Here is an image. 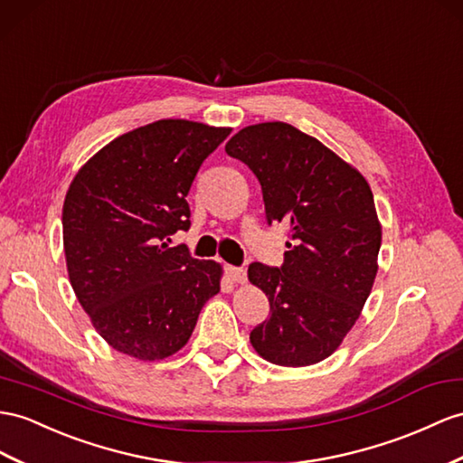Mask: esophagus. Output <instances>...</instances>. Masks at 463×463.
<instances>
[{
  "mask_svg": "<svg viewBox=\"0 0 463 463\" xmlns=\"http://www.w3.org/2000/svg\"><path fill=\"white\" fill-rule=\"evenodd\" d=\"M227 276H229V279H231L232 283H244V281H246V269L229 266V268H227Z\"/></svg>",
  "mask_w": 463,
  "mask_h": 463,
  "instance_id": "34e87169",
  "label": "esophagus"
}]
</instances>
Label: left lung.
Instances as JSON below:
<instances>
[{"instance_id":"8db88e82","label":"left lung","mask_w":463,"mask_h":463,"mask_svg":"<svg viewBox=\"0 0 463 463\" xmlns=\"http://www.w3.org/2000/svg\"><path fill=\"white\" fill-rule=\"evenodd\" d=\"M224 150L258 177L268 222L289 227L281 268H248L271 311L250 333L252 348L276 365L323 362L375 281L382 224L370 184L321 140L281 121L244 127Z\"/></svg>"}]
</instances>
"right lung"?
<instances>
[{
	"mask_svg": "<svg viewBox=\"0 0 463 463\" xmlns=\"http://www.w3.org/2000/svg\"><path fill=\"white\" fill-rule=\"evenodd\" d=\"M231 130L160 118L105 145L70 184L62 207L68 278L93 328L117 352L142 362L170 358L221 291V264L165 241L192 224L189 187Z\"/></svg>",
	"mask_w": 463,
	"mask_h": 463,
	"instance_id": "obj_1",
	"label": "right lung"
}]
</instances>
